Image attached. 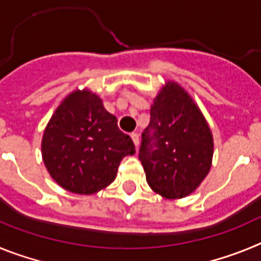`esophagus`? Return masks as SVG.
Returning a JSON list of instances; mask_svg holds the SVG:
<instances>
[{"label": "esophagus", "mask_w": 261, "mask_h": 261, "mask_svg": "<svg viewBox=\"0 0 261 261\" xmlns=\"http://www.w3.org/2000/svg\"><path fill=\"white\" fill-rule=\"evenodd\" d=\"M130 137H132L133 142H135L136 147H137L138 144H140V136H138L137 133H132V135H130Z\"/></svg>", "instance_id": "esophagus-1"}]
</instances>
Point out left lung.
I'll return each mask as SVG.
<instances>
[{
  "label": "left lung",
  "mask_w": 261,
  "mask_h": 261,
  "mask_svg": "<svg viewBox=\"0 0 261 261\" xmlns=\"http://www.w3.org/2000/svg\"><path fill=\"white\" fill-rule=\"evenodd\" d=\"M138 151L147 184L166 199H181L200 186L211 170L213 137L192 98L167 82L154 99L150 123Z\"/></svg>",
  "instance_id": "obj_1"
}]
</instances>
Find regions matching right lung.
I'll list each match as a JSON object with an SVG mask.
<instances>
[{
	"label": "right lung",
	"mask_w": 261,
	"mask_h": 261,
	"mask_svg": "<svg viewBox=\"0 0 261 261\" xmlns=\"http://www.w3.org/2000/svg\"><path fill=\"white\" fill-rule=\"evenodd\" d=\"M43 161L57 184L91 195L115 180L121 159L136 153L98 95L74 91L57 107L41 141Z\"/></svg>",
	"instance_id": "add662e5"
}]
</instances>
